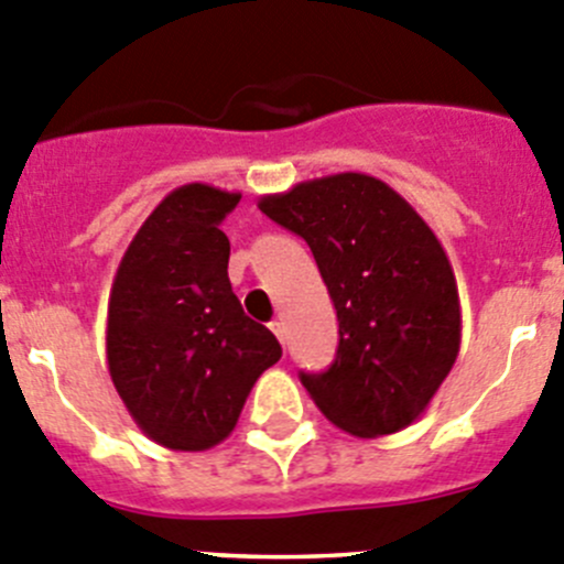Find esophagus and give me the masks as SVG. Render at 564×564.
<instances>
[{
    "instance_id": "obj_1",
    "label": "esophagus",
    "mask_w": 564,
    "mask_h": 564,
    "mask_svg": "<svg viewBox=\"0 0 564 564\" xmlns=\"http://www.w3.org/2000/svg\"><path fill=\"white\" fill-rule=\"evenodd\" d=\"M271 332H273V335L279 337V343H282V346H285V340H288V326H285V321H282V318L273 321V324H271Z\"/></svg>"
}]
</instances>
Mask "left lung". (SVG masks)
<instances>
[{"label":"left lung","mask_w":564,"mask_h":564,"mask_svg":"<svg viewBox=\"0 0 564 564\" xmlns=\"http://www.w3.org/2000/svg\"><path fill=\"white\" fill-rule=\"evenodd\" d=\"M302 235L337 310L340 343L324 373H302L321 412L354 437L415 423L457 362V279L437 235L377 176H318L257 202Z\"/></svg>","instance_id":"8db88e82"}]
</instances>
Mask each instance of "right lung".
Here are the masks:
<instances>
[{
	"instance_id": "add662e5",
	"label": "right lung",
	"mask_w": 564,
	"mask_h": 564,
	"mask_svg": "<svg viewBox=\"0 0 564 564\" xmlns=\"http://www.w3.org/2000/svg\"><path fill=\"white\" fill-rule=\"evenodd\" d=\"M240 193L191 182L149 213L107 302V368L127 412L171 452H207L238 423L282 346L240 307L221 221Z\"/></svg>"
}]
</instances>
